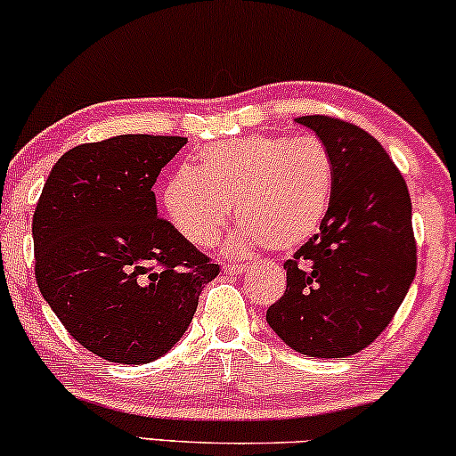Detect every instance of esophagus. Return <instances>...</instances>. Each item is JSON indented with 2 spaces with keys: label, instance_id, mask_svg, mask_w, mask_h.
<instances>
[{
  "label": "esophagus",
  "instance_id": "34e87169",
  "mask_svg": "<svg viewBox=\"0 0 456 456\" xmlns=\"http://www.w3.org/2000/svg\"><path fill=\"white\" fill-rule=\"evenodd\" d=\"M223 268L227 274H244L248 270V264H224Z\"/></svg>",
  "mask_w": 456,
  "mask_h": 456
}]
</instances>
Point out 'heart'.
<instances>
[{
  "mask_svg": "<svg viewBox=\"0 0 456 456\" xmlns=\"http://www.w3.org/2000/svg\"><path fill=\"white\" fill-rule=\"evenodd\" d=\"M334 191L330 151L313 137H240L199 151L195 169L162 186V208L192 246L210 248L232 218L242 223L233 250L261 242L291 250L317 233Z\"/></svg>",
  "mask_w": 456,
  "mask_h": 456,
  "instance_id": "obj_1",
  "label": "heart"
}]
</instances>
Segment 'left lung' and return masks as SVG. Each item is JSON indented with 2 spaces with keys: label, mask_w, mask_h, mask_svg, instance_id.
I'll return each mask as SVG.
<instances>
[{
  "label": "left lung",
  "mask_w": 456,
  "mask_h": 456,
  "mask_svg": "<svg viewBox=\"0 0 456 456\" xmlns=\"http://www.w3.org/2000/svg\"><path fill=\"white\" fill-rule=\"evenodd\" d=\"M326 145L334 191L319 232L287 259V289L270 328L311 358H345L388 328L416 276L411 199L388 151L332 115H302Z\"/></svg>",
  "instance_id": "1"
}]
</instances>
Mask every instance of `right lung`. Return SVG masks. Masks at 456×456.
Masks as SVG:
<instances>
[{
  "instance_id": "1",
  "label": "right lung",
  "mask_w": 456,
  "mask_h": 456,
  "mask_svg": "<svg viewBox=\"0 0 456 456\" xmlns=\"http://www.w3.org/2000/svg\"><path fill=\"white\" fill-rule=\"evenodd\" d=\"M186 137L118 134L68 150L36 206V282L77 343L145 364L180 341L221 272L169 221L154 188Z\"/></svg>"
}]
</instances>
